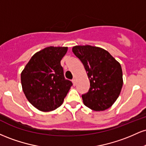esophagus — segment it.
<instances>
[{"label":"esophagus","mask_w":146,"mask_h":146,"mask_svg":"<svg viewBox=\"0 0 146 146\" xmlns=\"http://www.w3.org/2000/svg\"><path fill=\"white\" fill-rule=\"evenodd\" d=\"M72 82H73V85L75 86V85H76V80H75V78H73V80H72Z\"/></svg>","instance_id":"esophagus-1"}]
</instances>
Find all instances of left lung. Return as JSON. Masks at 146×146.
<instances>
[{"instance_id":"1","label":"left lung","mask_w":146,"mask_h":146,"mask_svg":"<svg viewBox=\"0 0 146 146\" xmlns=\"http://www.w3.org/2000/svg\"><path fill=\"white\" fill-rule=\"evenodd\" d=\"M73 53L82 62L90 88L82 95L84 105L95 111H102L115 103L123 86L120 64L108 51L97 46H75Z\"/></svg>"}]
</instances>
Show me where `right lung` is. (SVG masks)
I'll list each match as a JSON object with an SVG mask.
<instances>
[{"mask_svg": "<svg viewBox=\"0 0 146 146\" xmlns=\"http://www.w3.org/2000/svg\"><path fill=\"white\" fill-rule=\"evenodd\" d=\"M67 47L48 46L31 57L21 73L23 92L30 103L43 112L56 110L62 104L73 84L66 80L62 58Z\"/></svg>", "mask_w": 146, "mask_h": 146, "instance_id": "right-lung-1", "label": "right lung"}]
</instances>
